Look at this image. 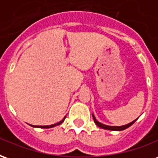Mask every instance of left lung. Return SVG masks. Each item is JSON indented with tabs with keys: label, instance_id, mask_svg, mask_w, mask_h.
Returning <instances> with one entry per match:
<instances>
[{
	"label": "left lung",
	"instance_id": "obj_1",
	"mask_svg": "<svg viewBox=\"0 0 158 158\" xmlns=\"http://www.w3.org/2000/svg\"><path fill=\"white\" fill-rule=\"evenodd\" d=\"M92 117H93V119H94V122L96 123V125L100 127V128H102V129H107V130H113V131H121V130H123V129H126L127 128H129L130 126L132 125L135 122L137 118L135 120H134L132 121L131 123H129L128 124H125V125H122V126H109V125H106V124H103L102 123L98 122L96 118H95L94 116V114L92 113Z\"/></svg>",
	"mask_w": 158,
	"mask_h": 158
}]
</instances>
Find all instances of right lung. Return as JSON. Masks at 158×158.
Instances as JSON below:
<instances>
[{"label": "right lung", "instance_id": "1", "mask_svg": "<svg viewBox=\"0 0 158 158\" xmlns=\"http://www.w3.org/2000/svg\"><path fill=\"white\" fill-rule=\"evenodd\" d=\"M66 118V116L63 118L60 121V122L56 123H55V124H52V125H45V126H36V125H31V124H29L30 126H32V127H34V128H41V129H50V128H53V127H56V126L57 125H60L62 123H63V121L65 120Z\"/></svg>", "mask_w": 158, "mask_h": 158}]
</instances>
